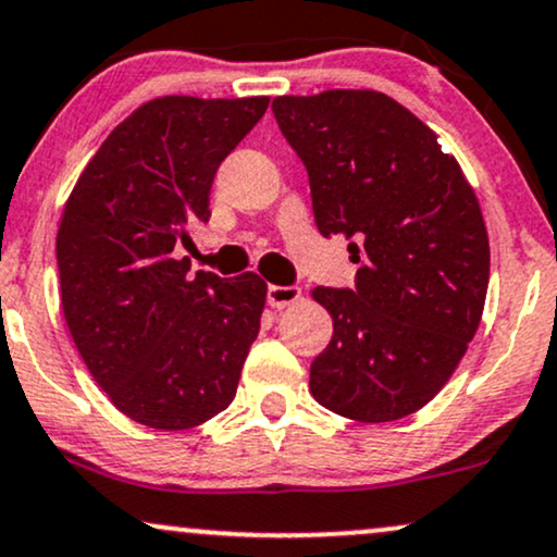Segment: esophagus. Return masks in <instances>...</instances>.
<instances>
[{
  "instance_id": "34e87169",
  "label": "esophagus",
  "mask_w": 557,
  "mask_h": 557,
  "mask_svg": "<svg viewBox=\"0 0 557 557\" xmlns=\"http://www.w3.org/2000/svg\"><path fill=\"white\" fill-rule=\"evenodd\" d=\"M299 294H301L299 286H276V284H271V286H268L265 297H268V305H271L273 310H284V307H289V305H294V301L299 299Z\"/></svg>"
}]
</instances>
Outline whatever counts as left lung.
I'll use <instances>...</instances> for the list:
<instances>
[{
    "label": "left lung",
    "mask_w": 557,
    "mask_h": 557,
    "mask_svg": "<svg viewBox=\"0 0 557 557\" xmlns=\"http://www.w3.org/2000/svg\"><path fill=\"white\" fill-rule=\"evenodd\" d=\"M310 175L322 237L348 239L354 289L318 286L333 338L310 367L322 408L361 423L416 413L483 318L491 247L475 190L436 134L374 89L273 100Z\"/></svg>",
    "instance_id": "1"
}]
</instances>
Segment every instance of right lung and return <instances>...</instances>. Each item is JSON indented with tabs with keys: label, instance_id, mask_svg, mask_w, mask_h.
<instances>
[{
	"label": "right lung",
	"instance_id": "1",
	"mask_svg": "<svg viewBox=\"0 0 557 557\" xmlns=\"http://www.w3.org/2000/svg\"><path fill=\"white\" fill-rule=\"evenodd\" d=\"M265 108L268 98L144 102L64 206L57 263L69 333L115 408L149 429H194L222 413L258 338L265 281L194 276L175 245L209 222L219 164Z\"/></svg>",
	"mask_w": 557,
	"mask_h": 557
}]
</instances>
